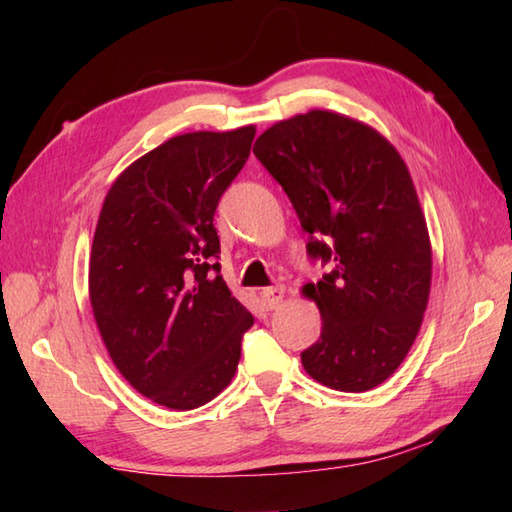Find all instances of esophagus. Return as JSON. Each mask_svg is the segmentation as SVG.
<instances>
[{
	"label": "esophagus",
	"instance_id": "34e87169",
	"mask_svg": "<svg viewBox=\"0 0 512 512\" xmlns=\"http://www.w3.org/2000/svg\"><path fill=\"white\" fill-rule=\"evenodd\" d=\"M284 297H286V290H284V286H273V288H264V290H262L264 306H266V308H270V310L279 308V303L284 301Z\"/></svg>",
	"mask_w": 512,
	"mask_h": 512
}]
</instances>
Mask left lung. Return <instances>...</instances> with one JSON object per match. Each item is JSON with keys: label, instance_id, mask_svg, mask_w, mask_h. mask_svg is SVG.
<instances>
[{"label": "left lung", "instance_id": "1", "mask_svg": "<svg viewBox=\"0 0 512 512\" xmlns=\"http://www.w3.org/2000/svg\"><path fill=\"white\" fill-rule=\"evenodd\" d=\"M253 154L295 206L308 255L330 264L303 286L323 319L303 369L336 391L374 389L405 361L431 288L429 231L407 165L376 129L328 110L266 129Z\"/></svg>", "mask_w": 512, "mask_h": 512}]
</instances>
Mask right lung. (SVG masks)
<instances>
[{
  "mask_svg": "<svg viewBox=\"0 0 512 512\" xmlns=\"http://www.w3.org/2000/svg\"><path fill=\"white\" fill-rule=\"evenodd\" d=\"M255 127L193 132L132 162L107 191L90 255V303L118 372L187 411L231 383L253 325L220 275L213 215Z\"/></svg>",
  "mask_w": 512,
  "mask_h": 512,
  "instance_id": "obj_1",
  "label": "right lung"
}]
</instances>
